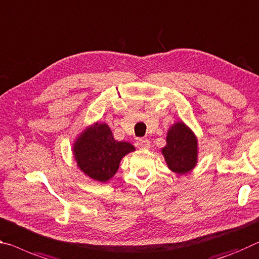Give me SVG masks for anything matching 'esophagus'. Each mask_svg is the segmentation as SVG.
<instances>
[{
	"mask_svg": "<svg viewBox=\"0 0 259 259\" xmlns=\"http://www.w3.org/2000/svg\"><path fill=\"white\" fill-rule=\"evenodd\" d=\"M136 147H138L139 150L150 149V141L147 138H139L136 142Z\"/></svg>",
	"mask_w": 259,
	"mask_h": 259,
	"instance_id": "esophagus-1",
	"label": "esophagus"
}]
</instances>
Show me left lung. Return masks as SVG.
Here are the masks:
<instances>
[{
  "label": "left lung",
  "mask_w": 259,
  "mask_h": 259,
  "mask_svg": "<svg viewBox=\"0 0 259 259\" xmlns=\"http://www.w3.org/2000/svg\"><path fill=\"white\" fill-rule=\"evenodd\" d=\"M166 143L161 153L171 171L187 174L194 169L198 159V142L186 123L182 121L174 123L168 130Z\"/></svg>",
  "instance_id": "left-lung-1"
}]
</instances>
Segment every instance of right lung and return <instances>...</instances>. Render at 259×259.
I'll return each mask as SVG.
<instances>
[{"instance_id": "right-lung-1", "label": "right lung", "mask_w": 259, "mask_h": 259, "mask_svg": "<svg viewBox=\"0 0 259 259\" xmlns=\"http://www.w3.org/2000/svg\"><path fill=\"white\" fill-rule=\"evenodd\" d=\"M135 151L128 142H117L107 123L97 122L81 131L72 146L77 166L90 179L107 182L116 174L122 158Z\"/></svg>"}]
</instances>
